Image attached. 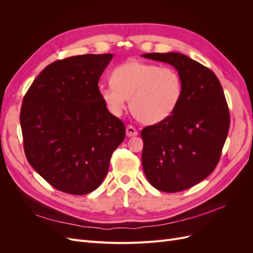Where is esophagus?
Returning a JSON list of instances; mask_svg holds the SVG:
<instances>
[{
    "label": "esophagus",
    "mask_w": 253,
    "mask_h": 253,
    "mask_svg": "<svg viewBox=\"0 0 253 253\" xmlns=\"http://www.w3.org/2000/svg\"><path fill=\"white\" fill-rule=\"evenodd\" d=\"M138 135V131L133 126H126V136L127 137H134Z\"/></svg>",
    "instance_id": "esophagus-1"
}]
</instances>
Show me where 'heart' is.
Masks as SVG:
<instances>
[{"instance_id": "heart-1", "label": "heart", "mask_w": 253, "mask_h": 253, "mask_svg": "<svg viewBox=\"0 0 253 253\" xmlns=\"http://www.w3.org/2000/svg\"><path fill=\"white\" fill-rule=\"evenodd\" d=\"M112 82L100 88L106 108L115 116H120L129 100L136 119L147 125L169 117L181 97L182 82L178 73L158 64L128 61L115 68Z\"/></svg>"}]
</instances>
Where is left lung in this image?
Returning <instances> with one entry per match:
<instances>
[{"instance_id":"left-lung-1","label":"left lung","mask_w":253,"mask_h":253,"mask_svg":"<svg viewBox=\"0 0 253 253\" xmlns=\"http://www.w3.org/2000/svg\"><path fill=\"white\" fill-rule=\"evenodd\" d=\"M142 57L171 64L181 78L175 111L141 131L149 182L163 192H179L204 180L219 162L230 126L229 108L215 74L197 61L179 52Z\"/></svg>"}]
</instances>
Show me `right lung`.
Masks as SVG:
<instances>
[{
  "instance_id": "obj_1",
  "label": "right lung",
  "mask_w": 253,
  "mask_h": 253,
  "mask_svg": "<svg viewBox=\"0 0 253 253\" xmlns=\"http://www.w3.org/2000/svg\"><path fill=\"white\" fill-rule=\"evenodd\" d=\"M112 53L81 55L47 65L23 99L20 122L25 155L55 189L84 195L108 174L124 141V122L103 102L99 78Z\"/></svg>"
}]
</instances>
